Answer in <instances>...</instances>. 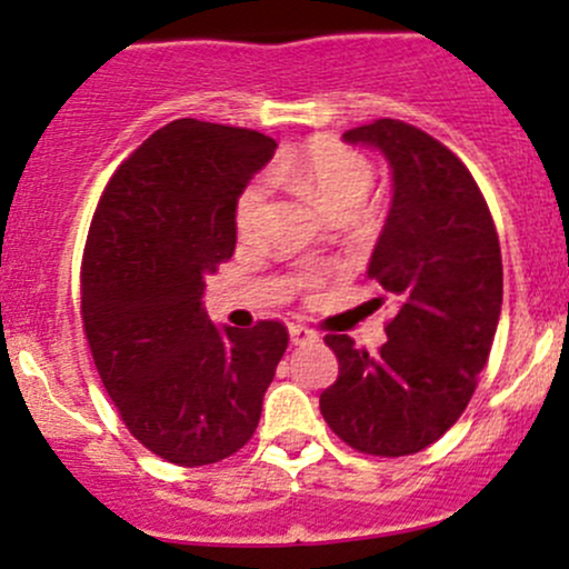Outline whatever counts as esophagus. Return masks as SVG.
Segmentation results:
<instances>
[{"label":"esophagus","instance_id":"1","mask_svg":"<svg viewBox=\"0 0 569 569\" xmlns=\"http://www.w3.org/2000/svg\"><path fill=\"white\" fill-rule=\"evenodd\" d=\"M289 338H291V343H295V347H300V343H311V341H317V332L313 330H308V327H302V325H291L289 327Z\"/></svg>","mask_w":569,"mask_h":569}]
</instances>
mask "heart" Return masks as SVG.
Wrapping results in <instances>:
<instances>
[{
  "mask_svg": "<svg viewBox=\"0 0 569 569\" xmlns=\"http://www.w3.org/2000/svg\"><path fill=\"white\" fill-rule=\"evenodd\" d=\"M272 178L308 194L321 211L336 217L343 211H355L363 203L375 173L358 151L330 140V137H319V140L308 142L302 151L280 159L272 168ZM263 217H267V189L263 183L252 181L237 200L239 237H256L263 226Z\"/></svg>",
  "mask_w": 569,
  "mask_h": 569,
  "instance_id": "b5f03b06",
  "label": "heart"
}]
</instances>
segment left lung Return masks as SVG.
Listing matches in <instances>:
<instances>
[{"instance_id":"8db88e82","label":"left lung","mask_w":569,"mask_h":569,"mask_svg":"<svg viewBox=\"0 0 569 569\" xmlns=\"http://www.w3.org/2000/svg\"><path fill=\"white\" fill-rule=\"evenodd\" d=\"M391 168L393 198L369 278L396 297L380 352L325 336L338 380L319 396L332 432L375 457L427 449L468 407L503 300V267L490 209L468 168L435 137L382 118L343 134Z\"/></svg>"}]
</instances>
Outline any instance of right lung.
Wrapping results in <instances>:
<instances>
[{
	"mask_svg": "<svg viewBox=\"0 0 569 569\" xmlns=\"http://www.w3.org/2000/svg\"><path fill=\"white\" fill-rule=\"evenodd\" d=\"M278 142L181 118L153 131L107 183L82 261L96 369L129 432L198 468L242 449L289 347L280 321L217 327L206 274L237 248V200Z\"/></svg>",
	"mask_w": 569,
	"mask_h": 569,
	"instance_id": "obj_1",
	"label": "right lung"
}]
</instances>
